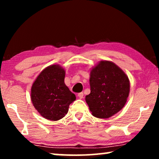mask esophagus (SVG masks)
<instances>
[{
	"label": "esophagus",
	"mask_w": 159,
	"mask_h": 159,
	"mask_svg": "<svg viewBox=\"0 0 159 159\" xmlns=\"http://www.w3.org/2000/svg\"><path fill=\"white\" fill-rule=\"evenodd\" d=\"M83 96H84V95H83V93H80L78 94V97H79L80 99H83Z\"/></svg>",
	"instance_id": "34e87169"
}]
</instances>
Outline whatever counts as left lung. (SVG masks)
Segmentation results:
<instances>
[{
    "instance_id": "1",
    "label": "left lung",
    "mask_w": 159,
    "mask_h": 159,
    "mask_svg": "<svg viewBox=\"0 0 159 159\" xmlns=\"http://www.w3.org/2000/svg\"><path fill=\"white\" fill-rule=\"evenodd\" d=\"M90 93L85 101L92 115L108 118L120 111L130 93L128 77L116 64L100 61L90 71Z\"/></svg>"
}]
</instances>
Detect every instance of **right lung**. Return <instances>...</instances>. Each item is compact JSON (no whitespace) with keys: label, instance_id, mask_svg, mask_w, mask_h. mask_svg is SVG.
Returning <instances> with one entry per match:
<instances>
[{"label":"right lung","instance_id":"add662e5","mask_svg":"<svg viewBox=\"0 0 159 159\" xmlns=\"http://www.w3.org/2000/svg\"><path fill=\"white\" fill-rule=\"evenodd\" d=\"M65 71L59 64L46 67L34 80L31 99L38 112L50 120L65 116L76 96L64 83Z\"/></svg>","mask_w":159,"mask_h":159}]
</instances>
